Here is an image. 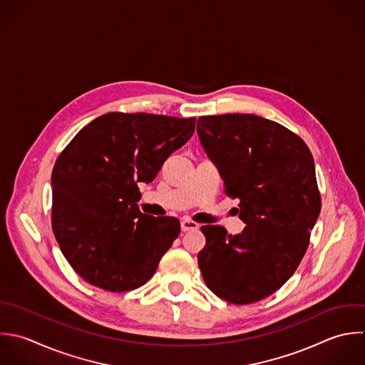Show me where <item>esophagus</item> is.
<instances>
[{"mask_svg": "<svg viewBox=\"0 0 365 365\" xmlns=\"http://www.w3.org/2000/svg\"><path fill=\"white\" fill-rule=\"evenodd\" d=\"M180 227L183 232H190V230H197L199 225L190 219H182L180 222Z\"/></svg>", "mask_w": 365, "mask_h": 365, "instance_id": "obj_1", "label": "esophagus"}]
</instances>
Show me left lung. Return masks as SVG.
I'll return each instance as SVG.
<instances>
[{"label": "left lung", "mask_w": 365, "mask_h": 365, "mask_svg": "<svg viewBox=\"0 0 365 365\" xmlns=\"http://www.w3.org/2000/svg\"><path fill=\"white\" fill-rule=\"evenodd\" d=\"M197 135L246 225L235 236L202 226L203 280L226 302H259L293 276L309 247L322 210L313 155L287 128L250 113L200 116Z\"/></svg>", "instance_id": "1"}]
</instances>
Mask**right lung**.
<instances>
[{"instance_id":"right-lung-1","label":"right lung","mask_w":365,"mask_h":365,"mask_svg":"<svg viewBox=\"0 0 365 365\" xmlns=\"http://www.w3.org/2000/svg\"><path fill=\"white\" fill-rule=\"evenodd\" d=\"M195 123V118L112 112L82 128L58 156L51 176L52 230L83 280L129 292L155 274L180 223L142 213L138 185L158 176Z\"/></svg>"}]
</instances>
